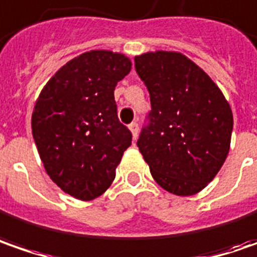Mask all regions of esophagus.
Here are the masks:
<instances>
[{
  "mask_svg": "<svg viewBox=\"0 0 257 257\" xmlns=\"http://www.w3.org/2000/svg\"><path fill=\"white\" fill-rule=\"evenodd\" d=\"M129 131H131V134H132V138L137 139L138 134H139V126H138L137 122H132V123L129 125Z\"/></svg>",
  "mask_w": 257,
  "mask_h": 257,
  "instance_id": "esophagus-1",
  "label": "esophagus"
}]
</instances>
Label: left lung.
I'll list each match as a JSON object with an SVG mask.
<instances>
[{
	"instance_id": "obj_1",
	"label": "left lung",
	"mask_w": 257,
	"mask_h": 257,
	"mask_svg": "<svg viewBox=\"0 0 257 257\" xmlns=\"http://www.w3.org/2000/svg\"><path fill=\"white\" fill-rule=\"evenodd\" d=\"M135 68L152 105L139 152L161 188L192 196L225 164L233 129L230 105L212 78L181 52L141 54Z\"/></svg>"
}]
</instances>
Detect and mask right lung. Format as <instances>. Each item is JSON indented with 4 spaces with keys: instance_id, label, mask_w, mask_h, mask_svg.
<instances>
[{
    "instance_id": "right-lung-1",
    "label": "right lung",
    "mask_w": 257,
    "mask_h": 257,
    "mask_svg": "<svg viewBox=\"0 0 257 257\" xmlns=\"http://www.w3.org/2000/svg\"><path fill=\"white\" fill-rule=\"evenodd\" d=\"M120 52L92 49L52 75L32 109V137L45 172L65 193L92 200L111 186L132 135L116 115L115 86L131 72Z\"/></svg>"
}]
</instances>
